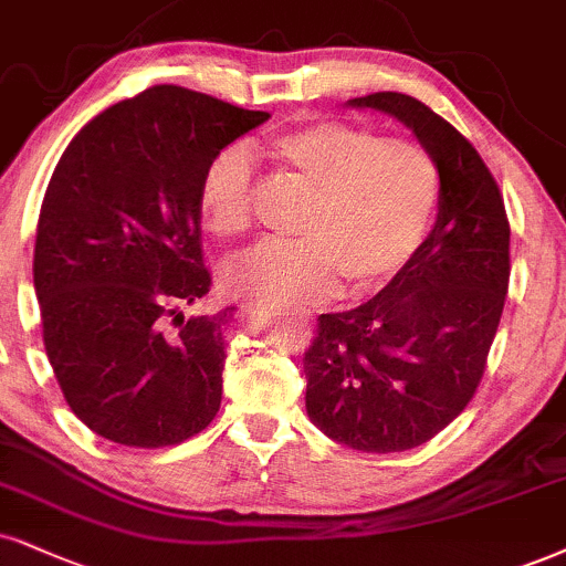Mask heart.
<instances>
[{
    "instance_id": "obj_1",
    "label": "heart",
    "mask_w": 566,
    "mask_h": 566,
    "mask_svg": "<svg viewBox=\"0 0 566 566\" xmlns=\"http://www.w3.org/2000/svg\"><path fill=\"white\" fill-rule=\"evenodd\" d=\"M268 155L312 199L294 249H256L226 270L233 294L268 304L325 302L378 294L428 241L441 176L424 146L382 138L357 125L323 120L272 136ZM254 178L243 149L207 167L199 209L218 239L251 226Z\"/></svg>"
}]
</instances>
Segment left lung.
<instances>
[{
	"instance_id": "left-lung-1",
	"label": "left lung",
	"mask_w": 566,
	"mask_h": 566,
	"mask_svg": "<svg viewBox=\"0 0 566 566\" xmlns=\"http://www.w3.org/2000/svg\"><path fill=\"white\" fill-rule=\"evenodd\" d=\"M407 125L441 176L420 254L365 304L319 315L304 354L306 415L354 451L417 449L462 415L485 373L509 289V220L467 138L399 91L348 99Z\"/></svg>"
}]
</instances>
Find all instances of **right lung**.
I'll return each instance as SVG.
<instances>
[{"mask_svg":"<svg viewBox=\"0 0 566 566\" xmlns=\"http://www.w3.org/2000/svg\"><path fill=\"white\" fill-rule=\"evenodd\" d=\"M268 117L155 86L83 125L54 167L33 289L54 378L96 436L163 449L218 415L233 306L184 315L212 285L199 188L214 157Z\"/></svg>","mask_w":566,"mask_h":566,"instance_id":"obj_1","label":"right lung"}]
</instances>
